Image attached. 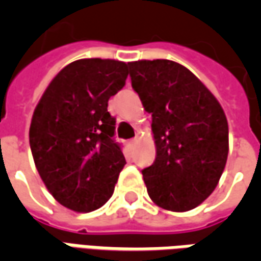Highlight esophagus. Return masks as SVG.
Here are the masks:
<instances>
[{
    "label": "esophagus",
    "instance_id": "esophagus-1",
    "mask_svg": "<svg viewBox=\"0 0 261 261\" xmlns=\"http://www.w3.org/2000/svg\"><path fill=\"white\" fill-rule=\"evenodd\" d=\"M137 142H138V140H137V138H133V140H130V141H128V147L134 148L136 147Z\"/></svg>",
    "mask_w": 261,
    "mask_h": 261
}]
</instances>
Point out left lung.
<instances>
[{
    "instance_id": "1",
    "label": "left lung",
    "mask_w": 261,
    "mask_h": 261,
    "mask_svg": "<svg viewBox=\"0 0 261 261\" xmlns=\"http://www.w3.org/2000/svg\"><path fill=\"white\" fill-rule=\"evenodd\" d=\"M133 89L152 114L156 156L142 170L156 205L183 213L217 187L228 158V121L201 81L170 60L128 63Z\"/></svg>"
}]
</instances>
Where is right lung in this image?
I'll use <instances>...</instances> for the list:
<instances>
[{"mask_svg":"<svg viewBox=\"0 0 261 261\" xmlns=\"http://www.w3.org/2000/svg\"><path fill=\"white\" fill-rule=\"evenodd\" d=\"M127 67L117 60H76L54 76L32 117L37 172L51 196L76 213L102 207L125 165L108 102L125 85Z\"/></svg>","mask_w":261,"mask_h":261,"instance_id":"obj_1","label":"right lung"}]
</instances>
